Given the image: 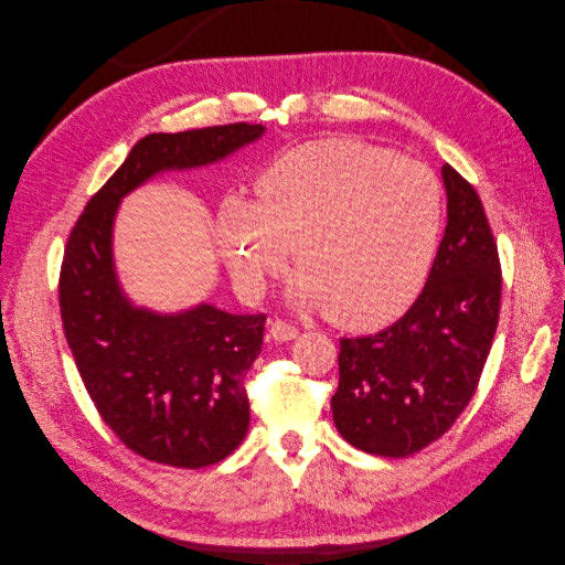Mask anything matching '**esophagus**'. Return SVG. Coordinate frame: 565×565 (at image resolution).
<instances>
[{
	"mask_svg": "<svg viewBox=\"0 0 565 565\" xmlns=\"http://www.w3.org/2000/svg\"><path fill=\"white\" fill-rule=\"evenodd\" d=\"M271 335L278 342H287V340H294L299 335V329L287 324V321H282V319H276V321H271Z\"/></svg>",
	"mask_w": 565,
	"mask_h": 565,
	"instance_id": "1",
	"label": "esophagus"
}]
</instances>
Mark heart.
I'll use <instances>...</instances> for the list:
<instances>
[{"mask_svg":"<svg viewBox=\"0 0 565 565\" xmlns=\"http://www.w3.org/2000/svg\"><path fill=\"white\" fill-rule=\"evenodd\" d=\"M255 195L218 213L221 253L244 289L262 291L294 246L301 268L289 299L329 310L342 329H380L418 297L444 227L441 183L418 160L352 138L312 140L271 160Z\"/></svg>","mask_w":565,"mask_h":565,"instance_id":"obj_1","label":"heart"}]
</instances>
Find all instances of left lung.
Segmentation results:
<instances>
[{"mask_svg": "<svg viewBox=\"0 0 565 565\" xmlns=\"http://www.w3.org/2000/svg\"><path fill=\"white\" fill-rule=\"evenodd\" d=\"M448 223L427 282L393 327L340 340L331 397L338 433L359 450L407 458L469 405L499 324L501 264L473 185L441 168Z\"/></svg>", "mask_w": 565, "mask_h": 565, "instance_id": "1", "label": "left lung"}]
</instances>
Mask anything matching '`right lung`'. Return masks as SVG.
I'll return each instance as SVG.
<instances>
[{
    "label": "right lung",
    "instance_id": "add662e5",
    "mask_svg": "<svg viewBox=\"0 0 565 565\" xmlns=\"http://www.w3.org/2000/svg\"><path fill=\"white\" fill-rule=\"evenodd\" d=\"M262 132V124L244 121L151 132L71 230L60 274L66 342L100 418L145 460L202 469L244 441L250 423L244 382L262 352L266 315L209 303L177 315L132 306L113 259L117 206L153 174L216 163Z\"/></svg>",
    "mask_w": 565,
    "mask_h": 565
}]
</instances>
